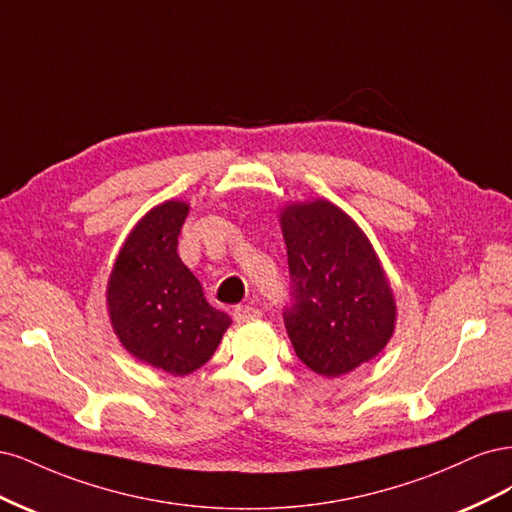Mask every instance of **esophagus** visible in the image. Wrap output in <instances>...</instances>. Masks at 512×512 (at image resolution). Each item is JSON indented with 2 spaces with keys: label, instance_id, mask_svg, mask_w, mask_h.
I'll return each instance as SVG.
<instances>
[{
  "label": "esophagus",
  "instance_id": "34e87169",
  "mask_svg": "<svg viewBox=\"0 0 512 512\" xmlns=\"http://www.w3.org/2000/svg\"><path fill=\"white\" fill-rule=\"evenodd\" d=\"M261 317V312L255 308V306H249V304H242V306H236L234 308V319L238 323H249V321H257Z\"/></svg>",
  "mask_w": 512,
  "mask_h": 512
}]
</instances>
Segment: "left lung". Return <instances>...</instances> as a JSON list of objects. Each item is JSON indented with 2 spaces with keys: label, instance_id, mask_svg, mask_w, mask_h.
Instances as JSON below:
<instances>
[{
  "label": "left lung",
  "instance_id": "8db88e82",
  "mask_svg": "<svg viewBox=\"0 0 512 512\" xmlns=\"http://www.w3.org/2000/svg\"><path fill=\"white\" fill-rule=\"evenodd\" d=\"M293 306L289 340L321 376L353 372L381 353L395 332L398 306L372 242L349 214L327 200L280 210Z\"/></svg>",
  "mask_w": 512,
  "mask_h": 512
}]
</instances>
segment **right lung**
<instances>
[{
    "mask_svg": "<svg viewBox=\"0 0 512 512\" xmlns=\"http://www.w3.org/2000/svg\"><path fill=\"white\" fill-rule=\"evenodd\" d=\"M187 214L183 200L148 210L125 238L106 287L112 332L125 351L174 376L202 368L232 325L176 253Z\"/></svg>",
    "mask_w": 512,
    "mask_h": 512,
    "instance_id": "right-lung-1",
    "label": "right lung"
}]
</instances>
